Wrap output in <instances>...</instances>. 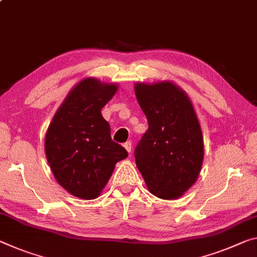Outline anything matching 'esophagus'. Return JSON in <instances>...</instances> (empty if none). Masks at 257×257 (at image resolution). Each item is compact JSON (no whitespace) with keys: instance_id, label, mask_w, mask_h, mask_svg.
I'll return each mask as SVG.
<instances>
[{"instance_id":"1","label":"esophagus","mask_w":257,"mask_h":257,"mask_svg":"<svg viewBox=\"0 0 257 257\" xmlns=\"http://www.w3.org/2000/svg\"><path fill=\"white\" fill-rule=\"evenodd\" d=\"M123 146H124V149L128 151V152L130 153V151H132V149H133V144H132V142H127V143H124L123 144Z\"/></svg>"}]
</instances>
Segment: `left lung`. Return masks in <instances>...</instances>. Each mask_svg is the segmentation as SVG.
I'll return each mask as SVG.
<instances>
[{"mask_svg":"<svg viewBox=\"0 0 257 257\" xmlns=\"http://www.w3.org/2000/svg\"><path fill=\"white\" fill-rule=\"evenodd\" d=\"M149 129L135 149L136 166L151 193L177 199L200 174L203 138L186 92L170 81L135 84Z\"/></svg>","mask_w":257,"mask_h":257,"instance_id":"8db88e82","label":"left lung"}]
</instances>
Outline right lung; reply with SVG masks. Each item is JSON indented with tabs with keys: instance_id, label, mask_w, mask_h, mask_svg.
I'll return each instance as SVG.
<instances>
[{
	"instance_id": "1",
	"label": "right lung",
	"mask_w": 257,
	"mask_h": 257,
	"mask_svg": "<svg viewBox=\"0 0 257 257\" xmlns=\"http://www.w3.org/2000/svg\"><path fill=\"white\" fill-rule=\"evenodd\" d=\"M117 85L95 77L80 81L57 109L46 134L47 160L56 181L77 198L99 197L116 162L128 152L111 138L100 109Z\"/></svg>"
}]
</instances>
